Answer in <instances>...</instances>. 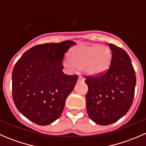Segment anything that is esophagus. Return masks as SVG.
Instances as JSON below:
<instances>
[{
    "instance_id": "34e87169",
    "label": "esophagus",
    "mask_w": 146,
    "mask_h": 146,
    "mask_svg": "<svg viewBox=\"0 0 146 146\" xmlns=\"http://www.w3.org/2000/svg\"><path fill=\"white\" fill-rule=\"evenodd\" d=\"M84 81H85V79L82 78L81 76H79L78 79V82H83Z\"/></svg>"
}]
</instances>
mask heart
<instances>
[{
    "label": "heart",
    "mask_w": 146,
    "mask_h": 146,
    "mask_svg": "<svg viewBox=\"0 0 146 146\" xmlns=\"http://www.w3.org/2000/svg\"><path fill=\"white\" fill-rule=\"evenodd\" d=\"M69 59L64 62L67 68L72 70L82 69L88 76H100L110 68L112 54L106 46H78L70 50Z\"/></svg>",
    "instance_id": "b5f03b06"
}]
</instances>
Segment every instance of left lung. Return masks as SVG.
Listing matches in <instances>:
<instances>
[{"mask_svg":"<svg viewBox=\"0 0 146 146\" xmlns=\"http://www.w3.org/2000/svg\"><path fill=\"white\" fill-rule=\"evenodd\" d=\"M112 59L109 70L98 77L86 76V110L95 123L107 126L117 121L130 109L136 87V73L127 53L109 44Z\"/></svg>","mask_w":146,"mask_h":146,"instance_id":"1","label":"left lung"}]
</instances>
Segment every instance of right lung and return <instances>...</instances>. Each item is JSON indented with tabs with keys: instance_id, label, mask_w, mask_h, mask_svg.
<instances>
[{
	"instance_id": "obj_1",
	"label": "right lung",
	"mask_w": 146,
	"mask_h": 146,
	"mask_svg": "<svg viewBox=\"0 0 146 146\" xmlns=\"http://www.w3.org/2000/svg\"><path fill=\"white\" fill-rule=\"evenodd\" d=\"M73 41L35 46L23 54L12 73L13 99L17 110L40 126L56 120L74 89L77 75L63 72L65 53Z\"/></svg>"
}]
</instances>
